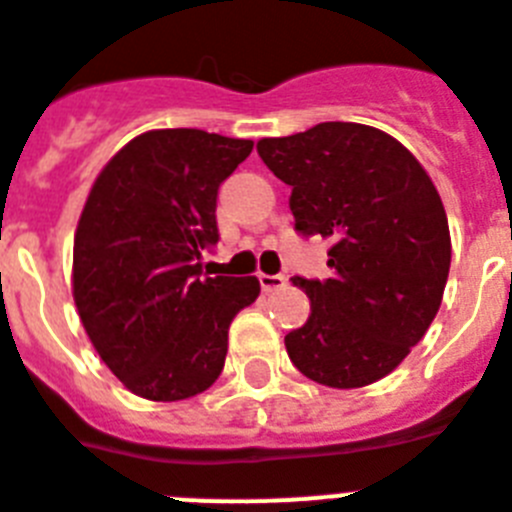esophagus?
I'll return each instance as SVG.
<instances>
[{"instance_id":"34e87169","label":"esophagus","mask_w":512,"mask_h":512,"mask_svg":"<svg viewBox=\"0 0 512 512\" xmlns=\"http://www.w3.org/2000/svg\"><path fill=\"white\" fill-rule=\"evenodd\" d=\"M259 285L264 292H277L287 287L285 274H259Z\"/></svg>"}]
</instances>
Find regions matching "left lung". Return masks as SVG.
<instances>
[{
    "label": "left lung",
    "mask_w": 512,
    "mask_h": 512,
    "mask_svg": "<svg viewBox=\"0 0 512 512\" xmlns=\"http://www.w3.org/2000/svg\"><path fill=\"white\" fill-rule=\"evenodd\" d=\"M261 160L292 186L295 230L331 243L329 279L295 277L310 316L285 336L292 365L331 388L391 373L430 329L451 269L438 189L386 131L326 121L261 139Z\"/></svg>",
    "instance_id": "left-lung-1"
}]
</instances>
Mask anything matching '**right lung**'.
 Instances as JSON below:
<instances>
[{"instance_id":"add662e5","label":"right lung","mask_w":512,"mask_h":512,"mask_svg":"<svg viewBox=\"0 0 512 512\" xmlns=\"http://www.w3.org/2000/svg\"><path fill=\"white\" fill-rule=\"evenodd\" d=\"M251 139L155 129L95 178L74 233L72 292L100 360L142 399L181 401L225 368L227 329L256 277H202L217 246V191Z\"/></svg>"}]
</instances>
